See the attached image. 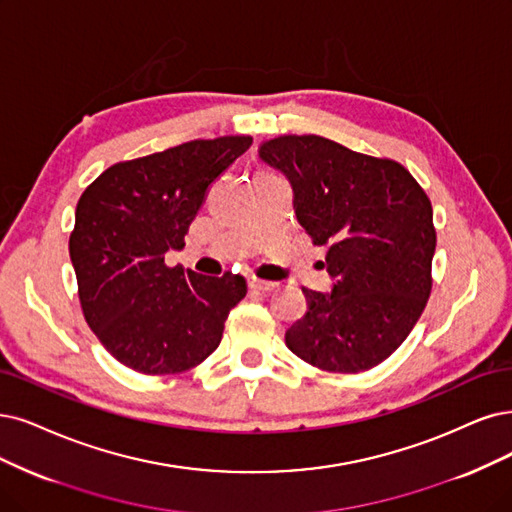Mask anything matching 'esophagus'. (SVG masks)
Masks as SVG:
<instances>
[{"label": "esophagus", "mask_w": 512, "mask_h": 512, "mask_svg": "<svg viewBox=\"0 0 512 512\" xmlns=\"http://www.w3.org/2000/svg\"><path fill=\"white\" fill-rule=\"evenodd\" d=\"M276 287H278L276 282L259 280V278H249V289H251V291H263V293H268V291H274Z\"/></svg>", "instance_id": "1"}]
</instances>
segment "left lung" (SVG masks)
<instances>
[{
  "mask_svg": "<svg viewBox=\"0 0 512 512\" xmlns=\"http://www.w3.org/2000/svg\"><path fill=\"white\" fill-rule=\"evenodd\" d=\"M261 160L293 185L299 223L329 246L331 293L304 289L287 331L293 354L323 371L361 373L399 348L432 289V204L409 170L318 135L263 141Z\"/></svg>",
  "mask_w": 512,
  "mask_h": 512,
  "instance_id": "obj_1",
  "label": "left lung"
}]
</instances>
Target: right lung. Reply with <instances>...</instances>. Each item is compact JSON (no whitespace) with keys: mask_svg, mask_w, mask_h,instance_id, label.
I'll return each instance as SVG.
<instances>
[{"mask_svg":"<svg viewBox=\"0 0 512 512\" xmlns=\"http://www.w3.org/2000/svg\"><path fill=\"white\" fill-rule=\"evenodd\" d=\"M253 137L196 139L109 166L78 200L69 257L82 312L105 350L145 375L183 373L211 356L246 295L238 274L168 268L208 187Z\"/></svg>","mask_w":512,"mask_h":512,"instance_id":"right-lung-1","label":"right lung"}]
</instances>
